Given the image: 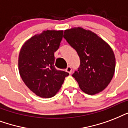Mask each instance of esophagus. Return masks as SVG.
<instances>
[{
  "label": "esophagus",
  "instance_id": "34e87169",
  "mask_svg": "<svg viewBox=\"0 0 128 128\" xmlns=\"http://www.w3.org/2000/svg\"><path fill=\"white\" fill-rule=\"evenodd\" d=\"M66 71H67V73H69V74H71V71H72V69H71V67L70 66H68L67 67V69H66Z\"/></svg>",
  "mask_w": 128,
  "mask_h": 128
}]
</instances>
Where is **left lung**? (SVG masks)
Listing matches in <instances>:
<instances>
[{
	"instance_id": "1",
	"label": "left lung",
	"mask_w": 128,
	"mask_h": 128,
	"mask_svg": "<svg viewBox=\"0 0 128 128\" xmlns=\"http://www.w3.org/2000/svg\"><path fill=\"white\" fill-rule=\"evenodd\" d=\"M63 37L80 58V66L73 77L80 89L95 95L105 90L112 80L116 58L112 48L95 32L82 27L64 30Z\"/></svg>"
}]
</instances>
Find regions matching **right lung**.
Returning a JSON list of instances; mask_svg holds the SVG:
<instances>
[{
	"mask_svg": "<svg viewBox=\"0 0 128 128\" xmlns=\"http://www.w3.org/2000/svg\"><path fill=\"white\" fill-rule=\"evenodd\" d=\"M63 30H47L24 42L18 55V71L28 88L37 96L50 98L61 89L69 73L55 69L54 53L59 48Z\"/></svg>",
	"mask_w": 128,
	"mask_h": 128,
	"instance_id": "obj_1",
	"label": "right lung"
}]
</instances>
